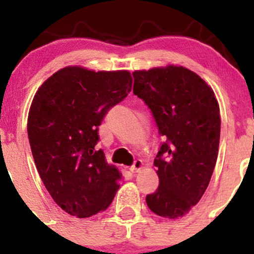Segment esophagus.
Here are the masks:
<instances>
[{"label": "esophagus", "instance_id": "34e87169", "mask_svg": "<svg viewBox=\"0 0 254 254\" xmlns=\"http://www.w3.org/2000/svg\"><path fill=\"white\" fill-rule=\"evenodd\" d=\"M142 166H143V162H142L141 160H136V161L133 162V165L130 167V171L132 172V173H138V172L142 170Z\"/></svg>", "mask_w": 254, "mask_h": 254}]
</instances>
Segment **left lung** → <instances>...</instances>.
Returning <instances> with one entry per match:
<instances>
[{
	"instance_id": "left-lung-1",
	"label": "left lung",
	"mask_w": 254,
	"mask_h": 254,
	"mask_svg": "<svg viewBox=\"0 0 254 254\" xmlns=\"http://www.w3.org/2000/svg\"><path fill=\"white\" fill-rule=\"evenodd\" d=\"M133 94L149 107L166 137L154 160L160 185L145 197L166 218L188 214L208 188L220 144V107L210 86L182 65L136 70Z\"/></svg>"
}]
</instances>
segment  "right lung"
<instances>
[{"label":"right lung","mask_w":254,"mask_h":254,"mask_svg":"<svg viewBox=\"0 0 254 254\" xmlns=\"http://www.w3.org/2000/svg\"><path fill=\"white\" fill-rule=\"evenodd\" d=\"M132 87L127 70L65 66L37 90L28 112L32 155L46 190L78 218L106 210L119 189L121 172L97 149L98 127Z\"/></svg>","instance_id":"add662e5"}]
</instances>
